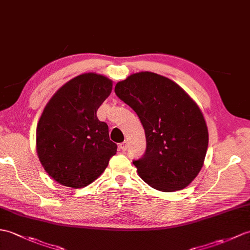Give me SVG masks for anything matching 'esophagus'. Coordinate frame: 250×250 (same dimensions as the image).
I'll return each instance as SVG.
<instances>
[{"instance_id": "esophagus-1", "label": "esophagus", "mask_w": 250, "mask_h": 250, "mask_svg": "<svg viewBox=\"0 0 250 250\" xmlns=\"http://www.w3.org/2000/svg\"><path fill=\"white\" fill-rule=\"evenodd\" d=\"M119 148L123 150V151H125L126 148H127V142L125 141V142H123L121 144H119Z\"/></svg>"}]
</instances>
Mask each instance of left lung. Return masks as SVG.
I'll return each instance as SVG.
<instances>
[{
  "mask_svg": "<svg viewBox=\"0 0 250 250\" xmlns=\"http://www.w3.org/2000/svg\"><path fill=\"white\" fill-rule=\"evenodd\" d=\"M115 94L137 114L146 134V151L133 161L138 176L162 191L187 188L199 173L208 149L199 106L173 81L148 71L118 82Z\"/></svg>",
  "mask_w": 250,
  "mask_h": 250,
  "instance_id": "obj_1",
  "label": "left lung"
}]
</instances>
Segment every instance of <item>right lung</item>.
<instances>
[{"label":"right lung","instance_id":"obj_1","mask_svg":"<svg viewBox=\"0 0 250 250\" xmlns=\"http://www.w3.org/2000/svg\"><path fill=\"white\" fill-rule=\"evenodd\" d=\"M113 82L97 73L78 75L50 99L36 130L40 163L56 182L81 188L105 170L117 145L97 111L111 94Z\"/></svg>","mask_w":250,"mask_h":250}]
</instances>
